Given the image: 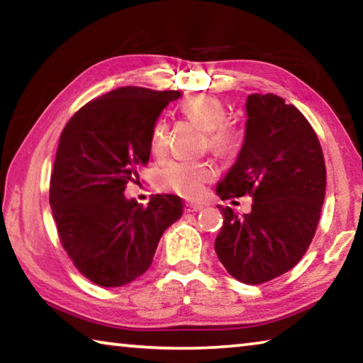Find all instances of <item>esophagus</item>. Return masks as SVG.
I'll list each match as a JSON object with an SVG mask.
<instances>
[{"mask_svg":"<svg viewBox=\"0 0 363 363\" xmlns=\"http://www.w3.org/2000/svg\"><path fill=\"white\" fill-rule=\"evenodd\" d=\"M184 210H186L187 213L200 211V210H203V205H200V203H186V206H184Z\"/></svg>","mask_w":363,"mask_h":363,"instance_id":"esophagus-1","label":"esophagus"}]
</instances>
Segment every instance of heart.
Returning <instances> with one entry per match:
<instances>
[{"instance_id":"1","label":"heart","mask_w":363,"mask_h":363,"mask_svg":"<svg viewBox=\"0 0 363 363\" xmlns=\"http://www.w3.org/2000/svg\"><path fill=\"white\" fill-rule=\"evenodd\" d=\"M181 110L203 128L208 145L218 153H232L240 144V130L230 121H225L227 108L223 101L214 96H195L181 104ZM169 121L160 116L150 131V152L153 157H163L169 144ZM214 169L206 162H174L160 171L158 186L179 194L186 199H199L203 194L205 184L211 181Z\"/></svg>"}]
</instances>
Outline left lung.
<instances>
[{"label": "left lung", "instance_id": "1", "mask_svg": "<svg viewBox=\"0 0 363 363\" xmlns=\"http://www.w3.org/2000/svg\"><path fill=\"white\" fill-rule=\"evenodd\" d=\"M325 186L323 152L306 116L275 94L248 96L243 145L216 189L223 200L253 196L243 216L218 205L224 225L214 250L227 272L259 285L296 266L314 238Z\"/></svg>", "mask_w": 363, "mask_h": 363}]
</instances>
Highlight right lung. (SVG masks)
I'll return each instance as SVG.
<instances>
[{
    "instance_id": "obj_1",
    "label": "right lung",
    "mask_w": 363,
    "mask_h": 363,
    "mask_svg": "<svg viewBox=\"0 0 363 363\" xmlns=\"http://www.w3.org/2000/svg\"><path fill=\"white\" fill-rule=\"evenodd\" d=\"M179 91L123 86L83 106L59 139L49 205L67 255L93 284L113 288L150 267L160 238L182 216L177 195L149 205L125 196L150 158V131Z\"/></svg>"
}]
</instances>
